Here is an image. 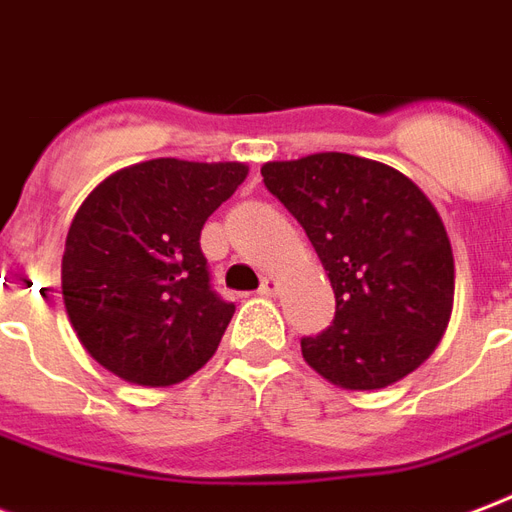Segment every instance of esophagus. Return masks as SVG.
I'll list each match as a JSON object with an SVG mask.
<instances>
[{
  "label": "esophagus",
  "mask_w": 512,
  "mask_h": 512,
  "mask_svg": "<svg viewBox=\"0 0 512 512\" xmlns=\"http://www.w3.org/2000/svg\"><path fill=\"white\" fill-rule=\"evenodd\" d=\"M260 295H265V298H271V295H276L279 292V282L273 279V276H265L263 282H260Z\"/></svg>",
  "instance_id": "34e87169"
}]
</instances>
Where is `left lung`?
Masks as SVG:
<instances>
[{"mask_svg": "<svg viewBox=\"0 0 512 512\" xmlns=\"http://www.w3.org/2000/svg\"><path fill=\"white\" fill-rule=\"evenodd\" d=\"M260 174L333 284V325L300 338L308 365L354 392L413 373L454 306V255L438 209L397 169L346 152L265 163Z\"/></svg>", "mask_w": 512, "mask_h": 512, "instance_id": "obj_1", "label": "left lung"}]
</instances>
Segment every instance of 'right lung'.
Listing matches in <instances>:
<instances>
[{
  "instance_id": "add662e5",
  "label": "right lung",
  "mask_w": 512,
  "mask_h": 512,
  "mask_svg": "<svg viewBox=\"0 0 512 512\" xmlns=\"http://www.w3.org/2000/svg\"><path fill=\"white\" fill-rule=\"evenodd\" d=\"M247 171L155 158L115 171L77 209L61 290L74 333L109 373L171 386L217 351L236 306L212 290L201 230Z\"/></svg>"
}]
</instances>
